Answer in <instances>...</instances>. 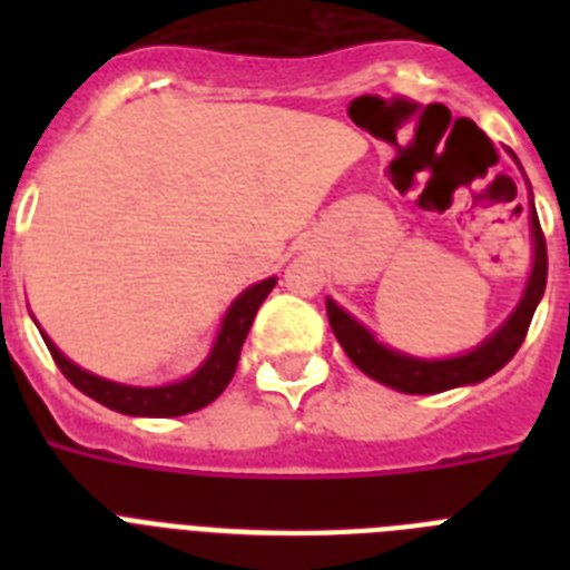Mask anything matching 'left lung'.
Returning a JSON list of instances; mask_svg holds the SVG:
<instances>
[{"label":"left lung","mask_w":570,"mask_h":570,"mask_svg":"<svg viewBox=\"0 0 570 570\" xmlns=\"http://www.w3.org/2000/svg\"><path fill=\"white\" fill-rule=\"evenodd\" d=\"M512 159L518 163L514 154ZM530 227L532 272L527 286H523L521 302L509 313V320L491 337L482 340L476 348L455 357H438V361L405 355V352H396V348L379 343L373 331L361 325L352 313L343 311L334 298H328L325 307H328L331 331H334V337L348 355V361L361 373H366L384 387L399 390V393H441V390L464 387V384H479L488 375H494L497 370H503L514 357V352L521 348L523 337L530 331L532 313L539 307L544 284H548V245H544V233H541L535 206L530 209Z\"/></svg>","instance_id":"obj_1"}]
</instances>
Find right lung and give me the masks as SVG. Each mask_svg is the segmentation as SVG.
<instances>
[{
    "instance_id": "1",
    "label": "right lung",
    "mask_w": 570,
    "mask_h": 570,
    "mask_svg": "<svg viewBox=\"0 0 570 570\" xmlns=\"http://www.w3.org/2000/svg\"><path fill=\"white\" fill-rule=\"evenodd\" d=\"M277 277H266L259 284L248 286L245 293L236 298V302L227 307L222 320V328H218V337H215L209 355L195 373L186 375L183 381H174V384H159V387H132V384H118V381L100 379V375L88 373L82 366H76L70 357H65L58 352V346L52 340L40 331V337L47 343L49 355L58 364V370L65 373V379L79 387L85 396L97 399L100 405L118 411V414L129 416H180L191 414V411H200L204 405H209L213 399H218L224 393V387L230 384L233 373H236V364H239L242 343L248 337L250 322L257 316L259 304L266 302V295L275 289Z\"/></svg>"
}]
</instances>
